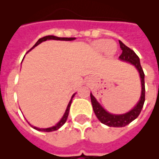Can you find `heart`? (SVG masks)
I'll return each instance as SVG.
<instances>
[{"label":"heart","instance_id":"heart-1","mask_svg":"<svg viewBox=\"0 0 159 159\" xmlns=\"http://www.w3.org/2000/svg\"><path fill=\"white\" fill-rule=\"evenodd\" d=\"M94 47L98 51L106 50V52L109 54L114 53L116 50V43L111 41L106 40V39H100L96 41L94 43Z\"/></svg>","mask_w":159,"mask_h":159}]
</instances>
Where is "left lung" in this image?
<instances>
[{"mask_svg": "<svg viewBox=\"0 0 159 159\" xmlns=\"http://www.w3.org/2000/svg\"><path fill=\"white\" fill-rule=\"evenodd\" d=\"M119 43H120V47L122 50V53L120 56V59L130 62L133 65H134L139 72L141 85H142V93H141L140 100H139L138 104L134 106V108L131 110L130 111H129L128 113L123 114V115H112V114L108 113L100 106L99 103L97 102L96 98L91 93V101H92V107H93V111H94L97 119L102 124L110 126V127H124V126L127 125L130 122H132L134 120H135L139 116V114L142 111V108H143L144 101H145L144 72H143V68L141 67L139 58L132 49L125 45L121 41H119Z\"/></svg>", "mask_w": 159, "mask_h": 159, "instance_id": "1", "label": "left lung"}]
</instances>
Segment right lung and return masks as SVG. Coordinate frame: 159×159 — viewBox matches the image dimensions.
Listing matches in <instances>:
<instances>
[{
  "label": "right lung",
  "instance_id": "add662e5",
  "mask_svg": "<svg viewBox=\"0 0 159 159\" xmlns=\"http://www.w3.org/2000/svg\"><path fill=\"white\" fill-rule=\"evenodd\" d=\"M48 39H55V40H73L75 39V38H59V37H56V36H53V35H48V36H45V37H43V38L39 39L38 41H37V43L33 46V48H34L35 46H37L38 44H39L40 43H42L43 41H46L48 40ZM75 95V94H74ZM74 95L72 97V99L70 101V102L68 103V106L67 107V110L65 111V114L64 116H62V120L58 122V123L55 126H53V127H51V128H47V129H39V128H36V127H34L32 126L34 129H35L37 130H40V131H44V132H51V131H54V130H57L58 129L62 126L63 125L65 124V122L67 121V119L68 117V114H69V110H70V106H71V103H72V97H74Z\"/></svg>",
  "mask_w": 159,
  "mask_h": 159
}]
</instances>
